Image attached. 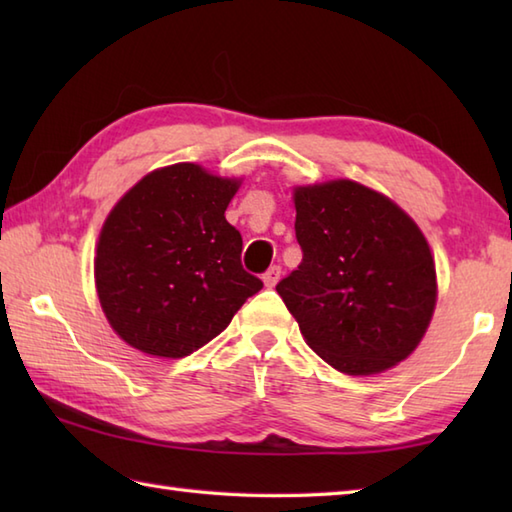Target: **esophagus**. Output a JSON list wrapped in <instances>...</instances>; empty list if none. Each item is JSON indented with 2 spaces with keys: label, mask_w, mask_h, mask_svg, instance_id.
I'll return each instance as SVG.
<instances>
[{
  "label": "esophagus",
  "mask_w": 512,
  "mask_h": 512,
  "mask_svg": "<svg viewBox=\"0 0 512 512\" xmlns=\"http://www.w3.org/2000/svg\"><path fill=\"white\" fill-rule=\"evenodd\" d=\"M279 277H281V266H270L266 273H264V284L268 288H273V286H277Z\"/></svg>",
  "instance_id": "obj_1"
}]
</instances>
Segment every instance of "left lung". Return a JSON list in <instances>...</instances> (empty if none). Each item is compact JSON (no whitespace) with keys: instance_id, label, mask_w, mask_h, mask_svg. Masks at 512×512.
Wrapping results in <instances>:
<instances>
[{"instance_id":"8db88e82","label":"left lung","mask_w":512,"mask_h":512,"mask_svg":"<svg viewBox=\"0 0 512 512\" xmlns=\"http://www.w3.org/2000/svg\"><path fill=\"white\" fill-rule=\"evenodd\" d=\"M303 259L277 284L303 339L352 376L416 350L436 308V264L411 217L352 180L295 189Z\"/></svg>"}]
</instances>
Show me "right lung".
Here are the masks:
<instances>
[{"label": "right lung", "mask_w": 512, "mask_h": 512, "mask_svg": "<svg viewBox=\"0 0 512 512\" xmlns=\"http://www.w3.org/2000/svg\"><path fill=\"white\" fill-rule=\"evenodd\" d=\"M237 187L180 162L151 171L107 215L96 290L125 343L151 356H189L264 288L244 270L242 235L224 217Z\"/></svg>", "instance_id": "obj_1"}]
</instances>
